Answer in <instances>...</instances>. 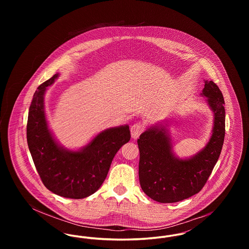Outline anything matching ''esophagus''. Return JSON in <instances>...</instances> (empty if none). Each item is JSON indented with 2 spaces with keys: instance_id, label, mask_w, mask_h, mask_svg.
Wrapping results in <instances>:
<instances>
[{
  "instance_id": "obj_1",
  "label": "esophagus",
  "mask_w": 249,
  "mask_h": 249,
  "mask_svg": "<svg viewBox=\"0 0 249 249\" xmlns=\"http://www.w3.org/2000/svg\"><path fill=\"white\" fill-rule=\"evenodd\" d=\"M143 130H144V125L141 122H137V123L133 124L130 128L131 137L133 139H137L140 136V134L143 131Z\"/></svg>"
}]
</instances>
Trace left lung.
<instances>
[{"label": "left lung", "mask_w": 249, "mask_h": 249, "mask_svg": "<svg viewBox=\"0 0 249 249\" xmlns=\"http://www.w3.org/2000/svg\"><path fill=\"white\" fill-rule=\"evenodd\" d=\"M201 96L213 112V129L205 146L190 158L174 152L169 125L149 126L137 140L140 151L139 180L142 191L152 200L171 203L197 194L210 177L225 137L224 98L213 81L204 80Z\"/></svg>", "instance_id": "left-lung-1"}]
</instances>
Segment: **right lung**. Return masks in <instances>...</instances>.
<instances>
[{
    "instance_id": "right-lung-1",
    "label": "right lung",
    "mask_w": 249,
    "mask_h": 249,
    "mask_svg": "<svg viewBox=\"0 0 249 249\" xmlns=\"http://www.w3.org/2000/svg\"><path fill=\"white\" fill-rule=\"evenodd\" d=\"M59 73L40 85L29 109L27 142L42 182L51 192L69 199H83L100 189L112 160L120 147L129 142V125L99 132L77 150L61 145L48 126L45 110L48 88Z\"/></svg>"
}]
</instances>
